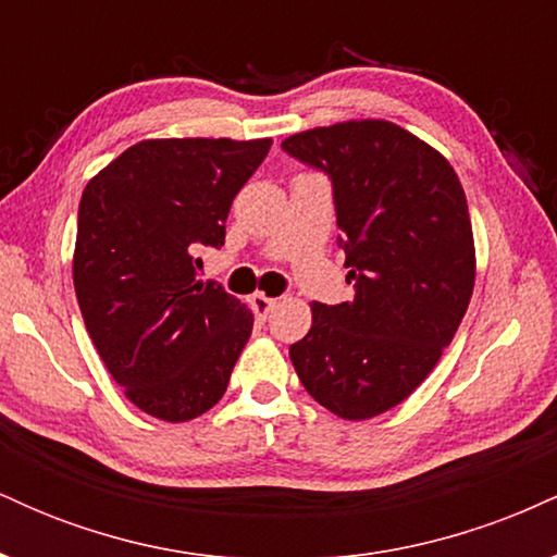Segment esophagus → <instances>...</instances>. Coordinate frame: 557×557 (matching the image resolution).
Returning <instances> with one entry per match:
<instances>
[{
	"label": "esophagus",
	"instance_id": "esophagus-1",
	"mask_svg": "<svg viewBox=\"0 0 557 557\" xmlns=\"http://www.w3.org/2000/svg\"><path fill=\"white\" fill-rule=\"evenodd\" d=\"M274 304H277V298L264 296V293H253L251 296V309L259 319H267V314L274 309Z\"/></svg>",
	"mask_w": 557,
	"mask_h": 557
}]
</instances>
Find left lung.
Listing matches in <instances>:
<instances>
[{"label":"left lung","instance_id":"left-lung-1","mask_svg":"<svg viewBox=\"0 0 557 557\" xmlns=\"http://www.w3.org/2000/svg\"><path fill=\"white\" fill-rule=\"evenodd\" d=\"M332 181L354 298L311 304L290 345L306 393L341 419H372L417 389L474 293V235L450 162L387 120H348L283 140Z\"/></svg>","mask_w":557,"mask_h":557}]
</instances>
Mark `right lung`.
<instances>
[{
	"mask_svg": "<svg viewBox=\"0 0 557 557\" xmlns=\"http://www.w3.org/2000/svg\"><path fill=\"white\" fill-rule=\"evenodd\" d=\"M270 138L140 140L86 185L73 283L83 322L127 400L190 421L225 395L253 317L201 283L196 253L225 243L233 198Z\"/></svg>",
	"mask_w": 557,
	"mask_h": 557,
	"instance_id": "1",
	"label": "right lung"
}]
</instances>
